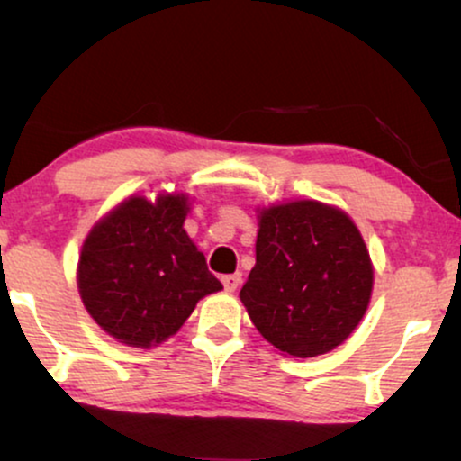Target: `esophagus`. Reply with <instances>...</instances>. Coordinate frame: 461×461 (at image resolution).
<instances>
[{
  "instance_id": "obj_1",
  "label": "esophagus",
  "mask_w": 461,
  "mask_h": 461,
  "mask_svg": "<svg viewBox=\"0 0 461 461\" xmlns=\"http://www.w3.org/2000/svg\"><path fill=\"white\" fill-rule=\"evenodd\" d=\"M221 282H223L227 293H234V290H236L238 285H240V282H242V275H240V273L223 275V279H221Z\"/></svg>"
}]
</instances>
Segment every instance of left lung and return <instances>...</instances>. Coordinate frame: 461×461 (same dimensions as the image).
<instances>
[{"mask_svg":"<svg viewBox=\"0 0 461 461\" xmlns=\"http://www.w3.org/2000/svg\"><path fill=\"white\" fill-rule=\"evenodd\" d=\"M258 219L256 267L240 290L256 330L294 357L342 345L373 293V264L356 223L310 199L264 208Z\"/></svg>","mask_w":461,"mask_h":461,"instance_id":"left-lung-1","label":"left lung"}]
</instances>
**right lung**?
Listing matches in <instances>:
<instances>
[{
  "label": "right lung",
  "instance_id": "add662e5",
  "mask_svg": "<svg viewBox=\"0 0 461 461\" xmlns=\"http://www.w3.org/2000/svg\"><path fill=\"white\" fill-rule=\"evenodd\" d=\"M188 194L156 201L130 197L84 240L77 288L84 308L110 336L130 347L160 345L223 284L208 271L184 221Z\"/></svg>",
  "mask_w": 461,
  "mask_h": 461
}]
</instances>
